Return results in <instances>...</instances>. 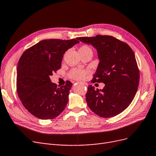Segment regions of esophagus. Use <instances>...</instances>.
Listing matches in <instances>:
<instances>
[{
	"instance_id": "34e87169",
	"label": "esophagus",
	"mask_w": 156,
	"mask_h": 156,
	"mask_svg": "<svg viewBox=\"0 0 156 156\" xmlns=\"http://www.w3.org/2000/svg\"><path fill=\"white\" fill-rule=\"evenodd\" d=\"M80 83H83V84H84L85 85H87V83H85V82H80Z\"/></svg>"
}]
</instances>
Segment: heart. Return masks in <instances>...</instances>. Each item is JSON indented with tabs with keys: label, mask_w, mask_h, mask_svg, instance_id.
Returning a JSON list of instances; mask_svg holds the SVG:
<instances>
[{
	"label": "heart",
	"mask_w": 156,
	"mask_h": 156,
	"mask_svg": "<svg viewBox=\"0 0 156 156\" xmlns=\"http://www.w3.org/2000/svg\"><path fill=\"white\" fill-rule=\"evenodd\" d=\"M92 53V50L90 46L88 45H83L81 46L79 48V53ZM88 73V71L86 70L83 69H73L72 70L70 73L69 76L71 78L74 80H82L85 78L86 74Z\"/></svg>",
	"instance_id": "obj_1"
}]
</instances>
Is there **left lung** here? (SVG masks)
I'll return each mask as SVG.
<instances>
[{"instance_id":"8db88e82","label":"left lung","mask_w":156,"mask_h":156,"mask_svg":"<svg viewBox=\"0 0 156 156\" xmlns=\"http://www.w3.org/2000/svg\"><path fill=\"white\" fill-rule=\"evenodd\" d=\"M92 45L99 60L92 82H103V89L89 85L87 103L101 117L116 116L129 106L136 94L140 74L134 53L127 44L110 36L76 38Z\"/></svg>"}]
</instances>
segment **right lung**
I'll use <instances>...</instances> for the list:
<instances>
[{"label":"right lung","mask_w":156,"mask_h":156,"mask_svg":"<svg viewBox=\"0 0 156 156\" xmlns=\"http://www.w3.org/2000/svg\"><path fill=\"white\" fill-rule=\"evenodd\" d=\"M79 43L77 39L42 40L27 50L17 66L16 87L20 99L29 112L40 119L58 117L68 102L72 83L58 87L50 78L61 67L65 52Z\"/></svg>","instance_id":"right-lung-1"}]
</instances>
